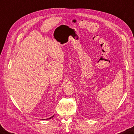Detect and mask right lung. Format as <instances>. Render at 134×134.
<instances>
[{"label":"right lung","instance_id":"obj_1","mask_svg":"<svg viewBox=\"0 0 134 134\" xmlns=\"http://www.w3.org/2000/svg\"><path fill=\"white\" fill-rule=\"evenodd\" d=\"M54 115H53V116H52L50 117V118H47V119H51L52 118H53V117L54 116ZM44 120H45V119H44Z\"/></svg>","mask_w":134,"mask_h":134}]
</instances>
